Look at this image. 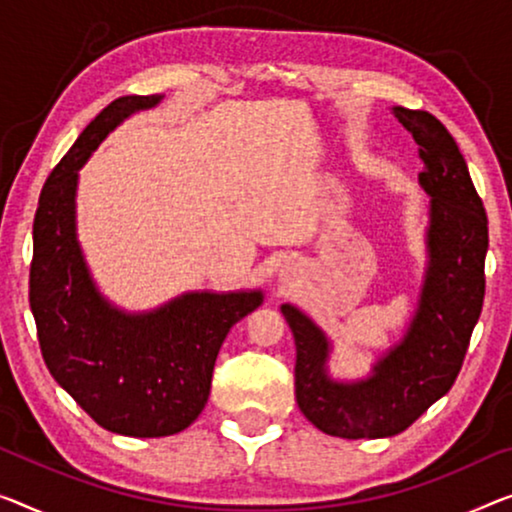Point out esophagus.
I'll return each instance as SVG.
<instances>
[{
	"label": "esophagus",
	"instance_id": "obj_1",
	"mask_svg": "<svg viewBox=\"0 0 512 512\" xmlns=\"http://www.w3.org/2000/svg\"><path fill=\"white\" fill-rule=\"evenodd\" d=\"M294 278V271H292V266H282V269H280V273H278V280L280 282H289V280H292Z\"/></svg>",
	"mask_w": 512,
	"mask_h": 512
}]
</instances>
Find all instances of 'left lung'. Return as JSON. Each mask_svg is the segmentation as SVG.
<instances>
[{"mask_svg":"<svg viewBox=\"0 0 512 512\" xmlns=\"http://www.w3.org/2000/svg\"><path fill=\"white\" fill-rule=\"evenodd\" d=\"M414 135L430 197L425 273L407 329L365 377H333V342L310 315L282 303L296 342V402L319 430L342 439H384L407 430L451 391L485 296L487 216L453 135L423 110L391 108Z\"/></svg>","mask_w":512,"mask_h":512,"instance_id":"left-lung-1","label":"left lung"}]
</instances>
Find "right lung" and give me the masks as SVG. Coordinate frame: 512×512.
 <instances>
[{
  "label": "right lung",
  "instance_id": "right-lung-1",
  "mask_svg": "<svg viewBox=\"0 0 512 512\" xmlns=\"http://www.w3.org/2000/svg\"><path fill=\"white\" fill-rule=\"evenodd\" d=\"M163 96H121L80 133L45 181L29 271L43 361L94 421L124 437H170L202 414L220 345L257 310L262 289L183 292L131 312L98 289L78 241L80 170L121 121Z\"/></svg>",
  "mask_w": 512,
  "mask_h": 512
}]
</instances>
